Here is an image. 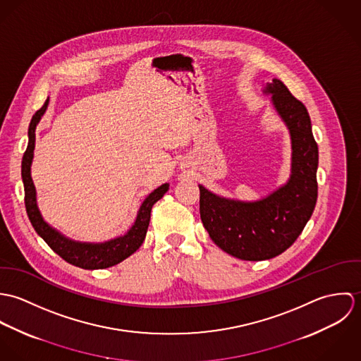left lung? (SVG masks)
Here are the masks:
<instances>
[{"instance_id":"left-lung-1","label":"left lung","mask_w":361,"mask_h":361,"mask_svg":"<svg viewBox=\"0 0 361 361\" xmlns=\"http://www.w3.org/2000/svg\"><path fill=\"white\" fill-rule=\"evenodd\" d=\"M265 93L292 139V175L289 182L268 197L242 203L228 200L200 188V218L212 242L233 257L261 261L289 249L303 232L318 195V146L311 132L309 112L278 79Z\"/></svg>"}]
</instances>
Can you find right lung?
<instances>
[{
	"label": "right lung",
	"instance_id": "obj_1",
	"mask_svg": "<svg viewBox=\"0 0 361 361\" xmlns=\"http://www.w3.org/2000/svg\"><path fill=\"white\" fill-rule=\"evenodd\" d=\"M47 105H49V99L39 111H36V114L30 121L29 145L22 158V179L25 186V207H26L27 216L35 231L37 232V235L42 236L43 240L51 247L52 250L59 257L63 258L66 262L83 269H103V268L112 267L115 264H119L125 258L133 255L142 246L150 224L152 208L166 193V190L169 189V185L168 183L161 185L153 193L147 196V199L143 202V204L139 209V214L133 226L129 229V232L125 236L112 239L105 243H96V245L79 243V242H73L63 238L61 233L52 229L51 226H49L42 218L36 203V189L30 176V165L33 159V150H35V142H36L35 130L40 118L47 109Z\"/></svg>",
	"mask_w": 361,
	"mask_h": 361
}]
</instances>
